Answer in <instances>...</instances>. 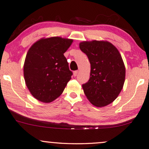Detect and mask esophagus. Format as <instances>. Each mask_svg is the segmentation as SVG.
Listing matches in <instances>:
<instances>
[{"label":"esophagus","instance_id":"obj_1","mask_svg":"<svg viewBox=\"0 0 149 149\" xmlns=\"http://www.w3.org/2000/svg\"><path fill=\"white\" fill-rule=\"evenodd\" d=\"M78 72H79V71H78V70H74V71L73 72V75H74V77H76L77 76V74H78Z\"/></svg>","mask_w":149,"mask_h":149}]
</instances>
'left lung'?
Returning <instances> with one entry per match:
<instances>
[{
	"label": "left lung",
	"instance_id": "left-lung-1",
	"mask_svg": "<svg viewBox=\"0 0 149 149\" xmlns=\"http://www.w3.org/2000/svg\"><path fill=\"white\" fill-rule=\"evenodd\" d=\"M79 47L91 65L88 81L82 84L85 95L97 107L111 104L125 82V68L119 51L111 43L104 41H83Z\"/></svg>",
	"mask_w": 149,
	"mask_h": 149
}]
</instances>
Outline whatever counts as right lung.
Instances as JSON below:
<instances>
[{"mask_svg":"<svg viewBox=\"0 0 149 149\" xmlns=\"http://www.w3.org/2000/svg\"><path fill=\"white\" fill-rule=\"evenodd\" d=\"M72 40L59 37L41 39L31 46L24 65L26 86L39 101L49 103L63 93L72 72L64 56Z\"/></svg>","mask_w":149,"mask_h":149,"instance_id":"add662e5","label":"right lung"}]
</instances>
